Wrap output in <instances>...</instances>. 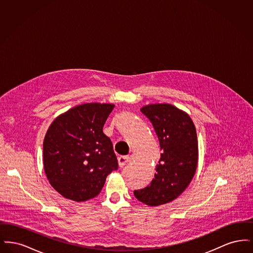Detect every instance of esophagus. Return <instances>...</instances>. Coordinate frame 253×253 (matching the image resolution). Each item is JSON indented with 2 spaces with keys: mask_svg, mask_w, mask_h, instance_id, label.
Wrapping results in <instances>:
<instances>
[{
  "mask_svg": "<svg viewBox=\"0 0 253 253\" xmlns=\"http://www.w3.org/2000/svg\"><path fill=\"white\" fill-rule=\"evenodd\" d=\"M118 160H119V165H120V167L122 168V167L125 166L128 162L131 161V158L129 157H127V156H124V157H119Z\"/></svg>",
  "mask_w": 253,
  "mask_h": 253,
  "instance_id": "34e87169",
  "label": "esophagus"
}]
</instances>
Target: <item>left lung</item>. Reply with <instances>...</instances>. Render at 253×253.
Listing matches in <instances>:
<instances>
[{
    "instance_id": "8db88e82",
    "label": "left lung",
    "mask_w": 253,
    "mask_h": 253,
    "mask_svg": "<svg viewBox=\"0 0 253 253\" xmlns=\"http://www.w3.org/2000/svg\"><path fill=\"white\" fill-rule=\"evenodd\" d=\"M152 122L162 154L151 184L134 191L135 198L155 207L177 198L197 168L198 141L190 116L170 104H149L140 109Z\"/></svg>"
}]
</instances>
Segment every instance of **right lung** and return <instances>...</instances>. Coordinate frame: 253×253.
<instances>
[{
	"mask_svg": "<svg viewBox=\"0 0 253 253\" xmlns=\"http://www.w3.org/2000/svg\"><path fill=\"white\" fill-rule=\"evenodd\" d=\"M115 107L85 103L59 116L43 140V166L51 186L67 199L96 197L106 177L118 169L113 143L102 131Z\"/></svg>",
	"mask_w": 253,
	"mask_h": 253,
	"instance_id": "obj_1",
	"label": "right lung"
}]
</instances>
